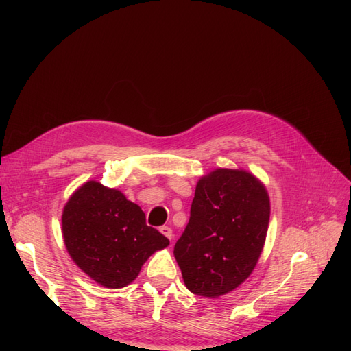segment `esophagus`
I'll return each mask as SVG.
<instances>
[{"instance_id":"obj_1","label":"esophagus","mask_w":351,"mask_h":351,"mask_svg":"<svg viewBox=\"0 0 351 351\" xmlns=\"http://www.w3.org/2000/svg\"><path fill=\"white\" fill-rule=\"evenodd\" d=\"M159 231L162 232V234L168 239V240H173V237H174V234H173V230L169 228V227H167V226H162L161 228H159Z\"/></svg>"}]
</instances>
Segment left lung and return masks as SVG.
Returning <instances> with one entry per match:
<instances>
[{
  "instance_id": "1",
  "label": "left lung",
  "mask_w": 351,
  "mask_h": 351,
  "mask_svg": "<svg viewBox=\"0 0 351 351\" xmlns=\"http://www.w3.org/2000/svg\"><path fill=\"white\" fill-rule=\"evenodd\" d=\"M267 187L241 168H217L200 177L189 224L174 256L193 294L224 295L249 278L269 224Z\"/></svg>"
}]
</instances>
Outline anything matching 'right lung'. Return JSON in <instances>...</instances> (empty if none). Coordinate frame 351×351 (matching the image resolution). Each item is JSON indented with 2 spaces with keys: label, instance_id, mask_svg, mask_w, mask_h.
Here are the masks:
<instances>
[{
  "label": "right lung",
  "instance_id": "1",
  "mask_svg": "<svg viewBox=\"0 0 351 351\" xmlns=\"http://www.w3.org/2000/svg\"><path fill=\"white\" fill-rule=\"evenodd\" d=\"M62 239L73 262L107 289L136 280L143 263L169 240L146 226L145 212L120 192L86 182L67 200L61 217Z\"/></svg>",
  "mask_w": 351,
  "mask_h": 351
}]
</instances>
